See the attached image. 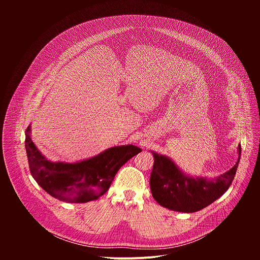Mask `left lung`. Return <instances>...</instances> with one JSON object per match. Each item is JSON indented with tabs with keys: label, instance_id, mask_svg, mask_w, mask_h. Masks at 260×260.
Masks as SVG:
<instances>
[{
	"label": "left lung",
	"instance_id": "1",
	"mask_svg": "<svg viewBox=\"0 0 260 260\" xmlns=\"http://www.w3.org/2000/svg\"><path fill=\"white\" fill-rule=\"evenodd\" d=\"M228 172L216 179L186 176L168 157L153 152L154 164L150 176V188L154 200L173 211L193 213L200 211L223 194L232 185L241 157Z\"/></svg>",
	"mask_w": 260,
	"mask_h": 260
}]
</instances>
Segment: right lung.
I'll return each mask as SVG.
<instances>
[{
	"instance_id": "add662e5",
	"label": "right lung",
	"mask_w": 260,
	"mask_h": 260,
	"mask_svg": "<svg viewBox=\"0 0 260 260\" xmlns=\"http://www.w3.org/2000/svg\"><path fill=\"white\" fill-rule=\"evenodd\" d=\"M29 131L27 126L24 144L32 178L51 197L67 203H87L102 197L118 170L142 151L134 145L115 146L80 162H51L37 149Z\"/></svg>"
}]
</instances>
